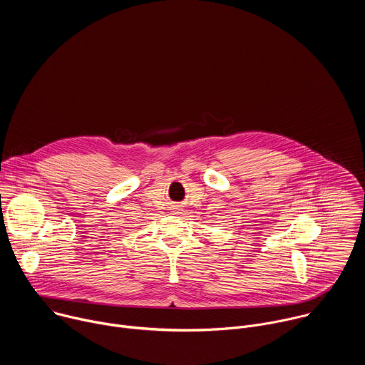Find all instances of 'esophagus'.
Instances as JSON below:
<instances>
[{
	"label": "esophagus",
	"mask_w": 365,
	"mask_h": 365,
	"mask_svg": "<svg viewBox=\"0 0 365 365\" xmlns=\"http://www.w3.org/2000/svg\"><path fill=\"white\" fill-rule=\"evenodd\" d=\"M173 210H175V211H179V210H180V205H179V203H175V205H173ZM176 214H178V212H176Z\"/></svg>",
	"instance_id": "34e87169"
}]
</instances>
